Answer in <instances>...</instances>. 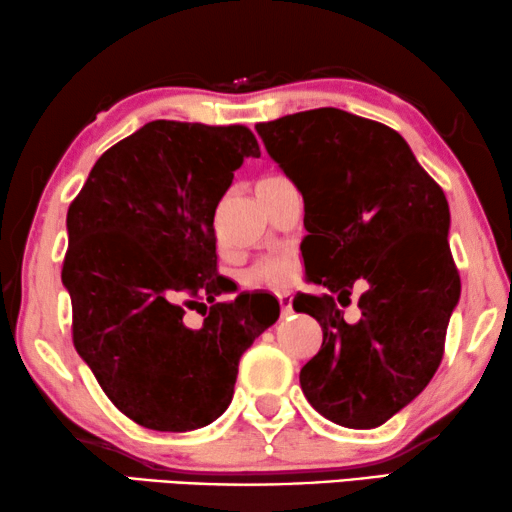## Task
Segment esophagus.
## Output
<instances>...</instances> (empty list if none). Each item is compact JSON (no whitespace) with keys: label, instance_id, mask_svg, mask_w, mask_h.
<instances>
[{"label":"esophagus","instance_id":"obj_1","mask_svg":"<svg viewBox=\"0 0 512 512\" xmlns=\"http://www.w3.org/2000/svg\"><path fill=\"white\" fill-rule=\"evenodd\" d=\"M276 299H279V306H281V315H283V317H288V315H292V297L288 295V292H279V295H276Z\"/></svg>","mask_w":512,"mask_h":512}]
</instances>
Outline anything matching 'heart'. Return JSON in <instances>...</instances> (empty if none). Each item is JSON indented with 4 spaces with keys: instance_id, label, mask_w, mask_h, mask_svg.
Returning <instances> with one entry per match:
<instances>
[{
    "instance_id": "1",
    "label": "heart",
    "mask_w": 512,
    "mask_h": 512,
    "mask_svg": "<svg viewBox=\"0 0 512 512\" xmlns=\"http://www.w3.org/2000/svg\"><path fill=\"white\" fill-rule=\"evenodd\" d=\"M270 179V177H265ZM292 274H295V261L288 256L279 258H265L258 265H254L247 274V281L254 283V286H265V288H281L290 283Z\"/></svg>"
}]
</instances>
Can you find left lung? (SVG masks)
<instances>
[{
    "label": "left lung",
    "mask_w": 512,
    "mask_h": 512,
    "mask_svg": "<svg viewBox=\"0 0 512 512\" xmlns=\"http://www.w3.org/2000/svg\"><path fill=\"white\" fill-rule=\"evenodd\" d=\"M256 131L304 195L306 272L326 290L292 301L324 333L301 390L326 420L374 429L420 395L445 354L460 297L447 197L406 140L367 117L315 108ZM356 280L368 290L349 325L341 309Z\"/></svg>",
    "instance_id": "obj_1"
}]
</instances>
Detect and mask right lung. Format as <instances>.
Returning a JSON list of instances; mask_svg holds the SVG:
<instances>
[{"label":"right lung","instance_id":"right-lung-1","mask_svg":"<svg viewBox=\"0 0 512 512\" xmlns=\"http://www.w3.org/2000/svg\"><path fill=\"white\" fill-rule=\"evenodd\" d=\"M247 156L261 149L242 124L154 120L99 156L67 208L72 342L115 408L145 429L217 420L240 356L279 320L265 295L215 301L236 290L217 274L215 208ZM186 307L205 308L199 330L182 322Z\"/></svg>","mask_w":512,"mask_h":512}]
</instances>
